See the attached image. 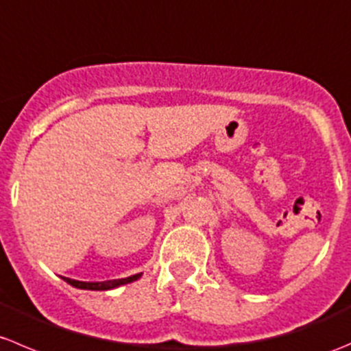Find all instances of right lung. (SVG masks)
I'll return each mask as SVG.
<instances>
[{
	"mask_svg": "<svg viewBox=\"0 0 351 351\" xmlns=\"http://www.w3.org/2000/svg\"><path fill=\"white\" fill-rule=\"evenodd\" d=\"M140 276H141V273H138V275L128 276V278L109 280V282H78V280L64 278V276H62V280H64L66 283H69L71 287H75V289H80V290H112V289H117V287H121V285H126V283L136 282Z\"/></svg>",
	"mask_w": 351,
	"mask_h": 351,
	"instance_id": "obj_1",
	"label": "right lung"
}]
</instances>
